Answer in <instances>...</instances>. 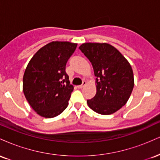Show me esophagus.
<instances>
[{
    "instance_id": "34e87169",
    "label": "esophagus",
    "mask_w": 160,
    "mask_h": 160,
    "mask_svg": "<svg viewBox=\"0 0 160 160\" xmlns=\"http://www.w3.org/2000/svg\"><path fill=\"white\" fill-rule=\"evenodd\" d=\"M86 84V81H83V82H82V83L81 84V85H79V86H78V87L79 88V89H81V88L83 87V86H85Z\"/></svg>"
}]
</instances>
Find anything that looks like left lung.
<instances>
[{
  "instance_id": "left-lung-1",
  "label": "left lung",
  "mask_w": 160,
  "mask_h": 160,
  "mask_svg": "<svg viewBox=\"0 0 160 160\" xmlns=\"http://www.w3.org/2000/svg\"><path fill=\"white\" fill-rule=\"evenodd\" d=\"M94 70L96 94L87 104L99 114L115 113L128 102L134 87L129 62L114 47L106 43H85L80 46Z\"/></svg>"
}]
</instances>
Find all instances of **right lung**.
<instances>
[{"label": "right lung", "instance_id": "obj_1", "mask_svg": "<svg viewBox=\"0 0 160 160\" xmlns=\"http://www.w3.org/2000/svg\"><path fill=\"white\" fill-rule=\"evenodd\" d=\"M77 46L68 41H52L40 48L28 64L23 92L38 115L52 118L68 105L74 86L70 84L65 66Z\"/></svg>", "mask_w": 160, "mask_h": 160}]
</instances>
